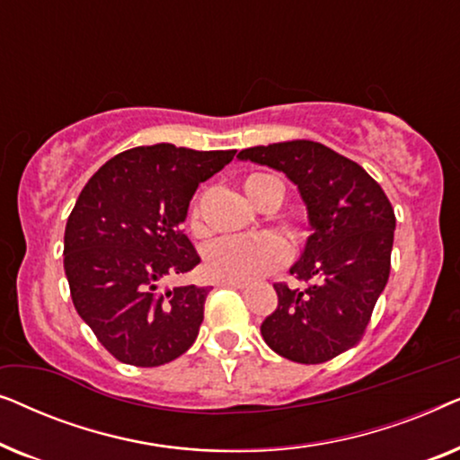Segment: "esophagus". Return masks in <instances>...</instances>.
<instances>
[{
    "mask_svg": "<svg viewBox=\"0 0 460 460\" xmlns=\"http://www.w3.org/2000/svg\"><path fill=\"white\" fill-rule=\"evenodd\" d=\"M219 287H228V288H247V282H219Z\"/></svg>",
    "mask_w": 460,
    "mask_h": 460,
    "instance_id": "1",
    "label": "esophagus"
}]
</instances>
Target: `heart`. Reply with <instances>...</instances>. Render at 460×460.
Here are the masks:
<instances>
[{
	"mask_svg": "<svg viewBox=\"0 0 460 460\" xmlns=\"http://www.w3.org/2000/svg\"><path fill=\"white\" fill-rule=\"evenodd\" d=\"M274 178L263 173H251L244 180V190L249 199L257 205L268 181ZM192 230L197 236H205V226L200 224L199 209L192 216ZM287 234L295 244L304 243L305 232L299 226H287ZM288 260V247L279 234L274 232H261L253 236H236L226 238L207 249L205 253V270L209 279L217 282H251L261 279L263 274L274 272L285 266Z\"/></svg>",
	"mask_w": 460,
	"mask_h": 460,
	"instance_id": "1",
	"label": "heart"
}]
</instances>
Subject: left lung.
Returning a JSON list of instances; mask_svg holds the SVG:
<instances>
[{"mask_svg": "<svg viewBox=\"0 0 460 460\" xmlns=\"http://www.w3.org/2000/svg\"><path fill=\"white\" fill-rule=\"evenodd\" d=\"M241 161L282 172L304 199L312 234L291 274L276 282L279 307L261 323L276 354L323 364L360 341L392 268L395 216L383 188L348 156L312 140L244 148Z\"/></svg>", "mask_w": 460, "mask_h": 460, "instance_id": "obj_1", "label": "left lung"}]
</instances>
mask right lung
<instances>
[{"label": "right lung", "instance_id": "add662e5", "mask_svg": "<svg viewBox=\"0 0 460 460\" xmlns=\"http://www.w3.org/2000/svg\"><path fill=\"white\" fill-rule=\"evenodd\" d=\"M236 150L137 146L92 175L65 230V272L75 310L98 341L131 367H161L194 343L207 287L159 291L200 257L181 230L200 181Z\"/></svg>", "mask_w": 460, "mask_h": 460}]
</instances>
